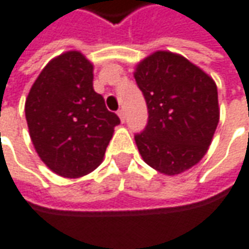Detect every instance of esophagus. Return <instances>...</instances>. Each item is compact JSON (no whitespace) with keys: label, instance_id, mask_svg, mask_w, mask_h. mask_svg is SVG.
I'll list each match as a JSON object with an SVG mask.
<instances>
[{"label":"esophagus","instance_id":"1","mask_svg":"<svg viewBox=\"0 0 249 249\" xmlns=\"http://www.w3.org/2000/svg\"><path fill=\"white\" fill-rule=\"evenodd\" d=\"M117 114H118V117H120V120H121V123H124L125 121V113H124V110L121 108V110H118L117 111Z\"/></svg>","mask_w":249,"mask_h":249}]
</instances>
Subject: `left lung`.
Segmentation results:
<instances>
[{"mask_svg":"<svg viewBox=\"0 0 249 249\" xmlns=\"http://www.w3.org/2000/svg\"><path fill=\"white\" fill-rule=\"evenodd\" d=\"M135 80L149 113L144 129L135 133L142 159L165 175L196 165L218 126L216 84L183 56L165 51L141 62Z\"/></svg>","mask_w":249,"mask_h":249,"instance_id":"left-lung-1","label":"left lung"}]
</instances>
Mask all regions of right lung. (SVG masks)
I'll return each mask as SVG.
<instances>
[{
  "mask_svg": "<svg viewBox=\"0 0 249 249\" xmlns=\"http://www.w3.org/2000/svg\"><path fill=\"white\" fill-rule=\"evenodd\" d=\"M92 71L82 53L66 52L44 67L26 99L36 151L48 168L65 178H80L98 167L120 124L93 90Z\"/></svg>",
  "mask_w": 249,
  "mask_h": 249,
  "instance_id": "add662e5",
  "label": "right lung"
}]
</instances>
